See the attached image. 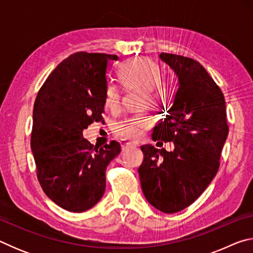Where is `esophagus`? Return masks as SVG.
I'll list each match as a JSON object with an SVG mask.
<instances>
[{"label": "esophagus", "mask_w": 253, "mask_h": 253, "mask_svg": "<svg viewBox=\"0 0 253 253\" xmlns=\"http://www.w3.org/2000/svg\"><path fill=\"white\" fill-rule=\"evenodd\" d=\"M121 146H122L123 151H126V149H128V148L134 147V145L130 144V143H127V142H123V143L121 144Z\"/></svg>", "instance_id": "1"}]
</instances>
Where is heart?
<instances>
[{
    "instance_id": "obj_1",
    "label": "heart",
    "mask_w": 253,
    "mask_h": 253,
    "mask_svg": "<svg viewBox=\"0 0 253 253\" xmlns=\"http://www.w3.org/2000/svg\"><path fill=\"white\" fill-rule=\"evenodd\" d=\"M119 81L124 88H140L144 90V100L151 105L158 106L169 100L172 92V84L161 77L160 66L148 58H137L122 63L118 67ZM122 92L118 85L110 84L106 88L105 105L110 110L118 109L121 105ZM153 125L151 116L136 114L116 124L114 132L119 139L137 140L143 135L144 129Z\"/></svg>"
}]
</instances>
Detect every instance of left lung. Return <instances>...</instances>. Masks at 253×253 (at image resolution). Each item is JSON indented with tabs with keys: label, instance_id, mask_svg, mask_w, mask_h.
I'll return each instance as SVG.
<instances>
[{
	"label": "left lung",
	"instance_id": "8db88e82",
	"mask_svg": "<svg viewBox=\"0 0 253 253\" xmlns=\"http://www.w3.org/2000/svg\"><path fill=\"white\" fill-rule=\"evenodd\" d=\"M160 58L176 74L178 89L152 138L173 142L175 148L144 145L138 173L148 202L164 213H176L190 207L216 175L229 126L223 93L200 62L164 52Z\"/></svg>",
	"mask_w": 253,
	"mask_h": 253
}]
</instances>
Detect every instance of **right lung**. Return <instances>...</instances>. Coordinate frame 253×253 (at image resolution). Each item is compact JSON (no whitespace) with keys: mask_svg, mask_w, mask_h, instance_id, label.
Here are the masks:
<instances>
[{"mask_svg":"<svg viewBox=\"0 0 253 253\" xmlns=\"http://www.w3.org/2000/svg\"><path fill=\"white\" fill-rule=\"evenodd\" d=\"M115 54L76 52L59 63L38 92L31 149L44 193L70 212L91 209L106 188V169L121 153L119 143L93 147L83 130L102 122L106 70Z\"/></svg>","mask_w":253,"mask_h":253,"instance_id":"add662e5","label":"right lung"}]
</instances>
